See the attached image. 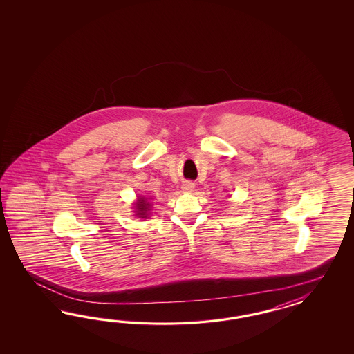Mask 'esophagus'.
Listing matches in <instances>:
<instances>
[{
  "label": "esophagus",
  "instance_id": "1",
  "mask_svg": "<svg viewBox=\"0 0 354 354\" xmlns=\"http://www.w3.org/2000/svg\"><path fill=\"white\" fill-rule=\"evenodd\" d=\"M182 188L184 192H192L193 188H194V183L184 182L183 183Z\"/></svg>",
  "mask_w": 354,
  "mask_h": 354
}]
</instances>
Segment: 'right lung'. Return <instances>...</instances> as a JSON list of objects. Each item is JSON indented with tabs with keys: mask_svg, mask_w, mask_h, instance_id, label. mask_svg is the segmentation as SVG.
Segmentation results:
<instances>
[{
	"mask_svg": "<svg viewBox=\"0 0 354 354\" xmlns=\"http://www.w3.org/2000/svg\"><path fill=\"white\" fill-rule=\"evenodd\" d=\"M136 210H138V215L141 218H145V212L149 209V203H147L144 198H140L139 203L136 205Z\"/></svg>",
	"mask_w": 354,
	"mask_h": 354,
	"instance_id": "add662e5",
	"label": "right lung"
}]
</instances>
